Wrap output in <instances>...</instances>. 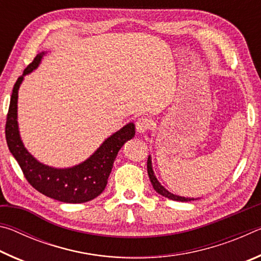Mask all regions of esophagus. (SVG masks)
<instances>
[{
  "label": "esophagus",
  "instance_id": "esophagus-1",
  "mask_svg": "<svg viewBox=\"0 0 261 261\" xmlns=\"http://www.w3.org/2000/svg\"><path fill=\"white\" fill-rule=\"evenodd\" d=\"M151 126H152V121L147 117H139L136 122L137 131L140 132V134H143V132L149 130L151 129Z\"/></svg>",
  "mask_w": 261,
  "mask_h": 261
}]
</instances>
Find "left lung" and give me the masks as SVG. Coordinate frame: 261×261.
<instances>
[{
    "instance_id": "1",
    "label": "left lung",
    "mask_w": 261,
    "mask_h": 261,
    "mask_svg": "<svg viewBox=\"0 0 261 261\" xmlns=\"http://www.w3.org/2000/svg\"><path fill=\"white\" fill-rule=\"evenodd\" d=\"M147 173H148V177L151 179V183L153 185V188L155 191L161 194V196L168 198V199H171V200H176V201H191L194 200L193 198H185V197H179V196H176V194L170 193L169 191H167V190L162 187V185L159 183V180L156 179L155 176H154L153 173V169H152V162H151V158L148 156L147 159Z\"/></svg>"
}]
</instances>
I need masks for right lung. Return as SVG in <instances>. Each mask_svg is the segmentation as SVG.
Instances as JSON below:
<instances>
[{"label":"right lung","mask_w":261,"mask_h":261,"mask_svg":"<svg viewBox=\"0 0 261 261\" xmlns=\"http://www.w3.org/2000/svg\"><path fill=\"white\" fill-rule=\"evenodd\" d=\"M43 54L45 53L35 56L25 68L23 76L18 77L15 83L6 123L8 147L18 162L25 178L37 191L62 202L81 204L90 201L102 193L118 151L126 140L135 136V124L129 123L123 126L106 139L93 155L72 168L56 169L35 160L20 140L17 123V99L24 76L37 69Z\"/></svg>","instance_id":"right-lung-1"}]
</instances>
